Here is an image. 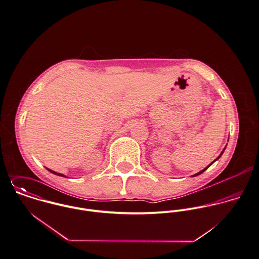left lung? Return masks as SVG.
<instances>
[{
  "label": "left lung",
  "instance_id": "obj_1",
  "mask_svg": "<svg viewBox=\"0 0 259 259\" xmlns=\"http://www.w3.org/2000/svg\"><path fill=\"white\" fill-rule=\"evenodd\" d=\"M224 150H225V148H224V149H223V150H222V152H221V153H220V155L218 156V157H217V158H216V159H215V160H214V161H213V162H212V163H211V164H210V165H208V166H207L206 168H204V169H203V170H201V171H199V172H198V173H196V174H194V175H193V176H197V175H200V174H201V173H203V172H204V171H205V170H206L207 168H208V167H209V166H211V165H212V164H213V163H214V162H215V161H216V160H218V159H219V158H220V157H221V155H222V154H223V152H224Z\"/></svg>",
  "mask_w": 259,
  "mask_h": 259
}]
</instances>
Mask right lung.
Masks as SVG:
<instances>
[{
	"instance_id": "add662e5",
	"label": "right lung",
	"mask_w": 259,
	"mask_h": 259,
	"mask_svg": "<svg viewBox=\"0 0 259 259\" xmlns=\"http://www.w3.org/2000/svg\"><path fill=\"white\" fill-rule=\"evenodd\" d=\"M48 170H49L51 173H54L55 175H58V176H63V177H64V175H63V174H61V173H57V172H54V171L50 170V169H48Z\"/></svg>"
}]
</instances>
